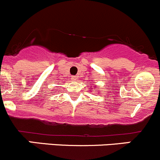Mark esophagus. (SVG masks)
<instances>
[{
    "mask_svg": "<svg viewBox=\"0 0 160 160\" xmlns=\"http://www.w3.org/2000/svg\"><path fill=\"white\" fill-rule=\"evenodd\" d=\"M72 80H76V79H77V77L74 75V76H72Z\"/></svg>",
    "mask_w": 160,
    "mask_h": 160,
    "instance_id": "obj_1",
    "label": "esophagus"
}]
</instances>
